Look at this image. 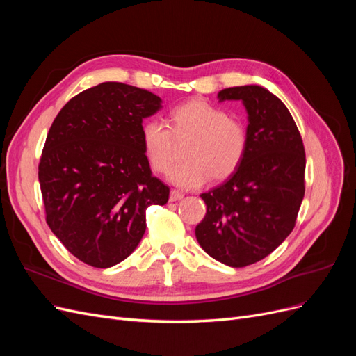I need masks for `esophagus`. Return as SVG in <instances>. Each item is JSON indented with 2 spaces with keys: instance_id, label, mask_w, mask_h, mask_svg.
<instances>
[{
  "instance_id": "34e87169",
  "label": "esophagus",
  "mask_w": 356,
  "mask_h": 356,
  "mask_svg": "<svg viewBox=\"0 0 356 356\" xmlns=\"http://www.w3.org/2000/svg\"><path fill=\"white\" fill-rule=\"evenodd\" d=\"M182 197H184V195H182L181 191L172 190V191H170V196H169V200H170V202H177V200H181Z\"/></svg>"
}]
</instances>
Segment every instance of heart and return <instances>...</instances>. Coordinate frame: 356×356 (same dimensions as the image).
<instances>
[{"label":"heart","instance_id":"heart-1","mask_svg":"<svg viewBox=\"0 0 356 356\" xmlns=\"http://www.w3.org/2000/svg\"><path fill=\"white\" fill-rule=\"evenodd\" d=\"M169 127L147 120L141 127V143L149 166L169 174L175 163L177 142L190 138L184 159L172 172V181L182 188H197L211 177L221 181L233 175L242 163L248 147L245 126L207 101L193 99L175 106Z\"/></svg>","mask_w":356,"mask_h":356}]
</instances>
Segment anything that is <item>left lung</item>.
Segmentation results:
<instances>
[{
    "mask_svg": "<svg viewBox=\"0 0 356 356\" xmlns=\"http://www.w3.org/2000/svg\"><path fill=\"white\" fill-rule=\"evenodd\" d=\"M218 99L245 105L248 147L234 174L200 195L207 215L196 239L217 261L245 267L273 252L294 229L305 197V145L284 102L261 86L222 89Z\"/></svg>",
    "mask_w": 356,
    "mask_h": 356,
    "instance_id": "8db88e82",
    "label": "left lung"
}]
</instances>
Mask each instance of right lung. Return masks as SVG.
I'll return each mask as SVG.
<instances>
[{"label": "right lung", "mask_w": 356, "mask_h": 356, "mask_svg": "<svg viewBox=\"0 0 356 356\" xmlns=\"http://www.w3.org/2000/svg\"><path fill=\"white\" fill-rule=\"evenodd\" d=\"M160 108L154 93L106 81L74 96L51 123L38 165L46 221L80 261H123L145 233L147 208L168 202L141 143L143 120Z\"/></svg>", "instance_id": "obj_1"}]
</instances>
